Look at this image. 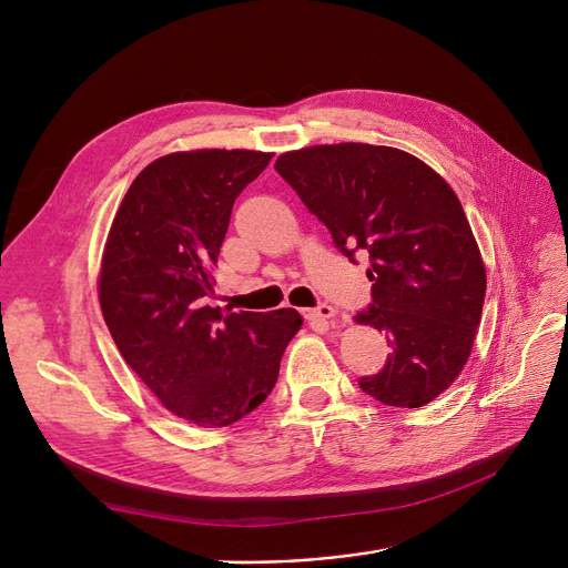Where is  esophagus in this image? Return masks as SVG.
<instances>
[{
	"instance_id": "esophagus-1",
	"label": "esophagus",
	"mask_w": 568,
	"mask_h": 568,
	"mask_svg": "<svg viewBox=\"0 0 568 568\" xmlns=\"http://www.w3.org/2000/svg\"><path fill=\"white\" fill-rule=\"evenodd\" d=\"M311 315L317 317V320H334L336 317V308L329 306V304H320Z\"/></svg>"
}]
</instances>
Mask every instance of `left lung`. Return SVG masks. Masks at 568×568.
I'll list each match as a JSON object with an SVG mask.
<instances>
[{
    "instance_id": "obj_1",
    "label": "left lung",
    "mask_w": 568,
    "mask_h": 568,
    "mask_svg": "<svg viewBox=\"0 0 568 568\" xmlns=\"http://www.w3.org/2000/svg\"><path fill=\"white\" fill-rule=\"evenodd\" d=\"M278 174L329 227L338 251L371 260L373 304L354 315L392 354L359 386L389 407H424L463 371L481 322L486 266L454 189L396 146L315 144Z\"/></svg>"
}]
</instances>
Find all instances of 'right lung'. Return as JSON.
<instances>
[{
  "label": "right lung",
  "instance_id": "right-lung-1",
  "mask_svg": "<svg viewBox=\"0 0 568 568\" xmlns=\"http://www.w3.org/2000/svg\"><path fill=\"white\" fill-rule=\"evenodd\" d=\"M274 154L195 149L149 163L119 204L99 276L124 362L179 419L225 428L264 403L302 315L206 306L232 204Z\"/></svg>",
  "mask_w": 568,
  "mask_h": 568
}]
</instances>
